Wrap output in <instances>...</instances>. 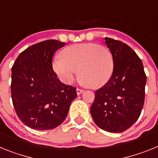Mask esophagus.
<instances>
[{"mask_svg":"<svg viewBox=\"0 0 158 158\" xmlns=\"http://www.w3.org/2000/svg\"><path fill=\"white\" fill-rule=\"evenodd\" d=\"M84 92V90L83 89H77V95H80V94H81L82 93H83Z\"/></svg>","mask_w":158,"mask_h":158,"instance_id":"1","label":"esophagus"}]
</instances>
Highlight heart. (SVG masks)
<instances>
[{
  "mask_svg": "<svg viewBox=\"0 0 158 158\" xmlns=\"http://www.w3.org/2000/svg\"><path fill=\"white\" fill-rule=\"evenodd\" d=\"M61 57L52 62L54 73L65 84L78 78L90 88L105 85L112 74L114 61L107 47L96 43H80L69 46L61 51Z\"/></svg>",
  "mask_w": 158,
  "mask_h": 158,
  "instance_id": "1",
  "label": "heart"
}]
</instances>
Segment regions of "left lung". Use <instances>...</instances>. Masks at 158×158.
Here are the masks:
<instances>
[{"label":"left lung","instance_id":"8db88e82","mask_svg":"<svg viewBox=\"0 0 158 158\" xmlns=\"http://www.w3.org/2000/svg\"><path fill=\"white\" fill-rule=\"evenodd\" d=\"M105 43L112 54L113 72L109 81L95 92L90 112L102 130L120 133L140 116L146 76L141 59L126 43L107 37Z\"/></svg>","mask_w":158,"mask_h":158}]
</instances>
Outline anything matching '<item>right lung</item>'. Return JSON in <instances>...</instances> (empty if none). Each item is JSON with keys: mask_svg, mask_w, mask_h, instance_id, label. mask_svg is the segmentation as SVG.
<instances>
[{"mask_svg": "<svg viewBox=\"0 0 158 158\" xmlns=\"http://www.w3.org/2000/svg\"><path fill=\"white\" fill-rule=\"evenodd\" d=\"M65 43L49 40L27 47L12 68L11 94L18 117L31 129H54L66 118L76 88L66 85L52 69L54 52Z\"/></svg>", "mask_w": 158, "mask_h": 158, "instance_id": "obj_1", "label": "right lung"}]
</instances>
